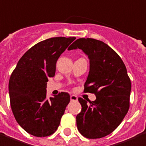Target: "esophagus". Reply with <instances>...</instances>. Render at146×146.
Returning <instances> with one entry per match:
<instances>
[{
	"label": "esophagus",
	"mask_w": 146,
	"mask_h": 146,
	"mask_svg": "<svg viewBox=\"0 0 146 146\" xmlns=\"http://www.w3.org/2000/svg\"><path fill=\"white\" fill-rule=\"evenodd\" d=\"M70 100H71V101H76L78 100V98L76 97V95H71L70 96Z\"/></svg>",
	"instance_id": "1"
}]
</instances>
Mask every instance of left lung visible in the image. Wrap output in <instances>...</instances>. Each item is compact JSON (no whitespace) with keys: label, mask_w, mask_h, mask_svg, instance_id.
I'll list each match as a JSON object with an SVG mask.
<instances>
[{"label":"left lung","mask_w":146,"mask_h":146,"mask_svg":"<svg viewBox=\"0 0 146 146\" xmlns=\"http://www.w3.org/2000/svg\"><path fill=\"white\" fill-rule=\"evenodd\" d=\"M76 48L82 49L90 59L84 91L96 95L94 101L78 99L82 110L76 115V126L86 138H103L114 131L128 113L130 78L122 59L103 42L78 38L68 50Z\"/></svg>","instance_id":"left-lung-1"}]
</instances>
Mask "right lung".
<instances>
[{
  "label": "right lung",
  "instance_id": "1",
  "mask_svg": "<svg viewBox=\"0 0 146 146\" xmlns=\"http://www.w3.org/2000/svg\"><path fill=\"white\" fill-rule=\"evenodd\" d=\"M76 39L55 37L35 44L19 59L8 84L10 102L18 125L36 137L53 134L70 103L68 93L46 97L48 77L56 73L57 59Z\"/></svg>",
  "mask_w": 146,
  "mask_h": 146
}]
</instances>
